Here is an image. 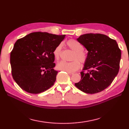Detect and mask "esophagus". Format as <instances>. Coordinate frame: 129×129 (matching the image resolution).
<instances>
[{
    "label": "esophagus",
    "instance_id": "obj_1",
    "mask_svg": "<svg viewBox=\"0 0 129 129\" xmlns=\"http://www.w3.org/2000/svg\"><path fill=\"white\" fill-rule=\"evenodd\" d=\"M68 73L70 75H73L74 74V73Z\"/></svg>",
    "mask_w": 129,
    "mask_h": 129
}]
</instances>
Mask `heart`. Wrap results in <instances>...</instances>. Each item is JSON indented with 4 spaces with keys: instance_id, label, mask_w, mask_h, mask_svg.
I'll list each match as a JSON object with an SVG mask.
<instances>
[{
    "instance_id": "b5f03b06",
    "label": "heart",
    "mask_w": 129,
    "mask_h": 129,
    "mask_svg": "<svg viewBox=\"0 0 129 129\" xmlns=\"http://www.w3.org/2000/svg\"><path fill=\"white\" fill-rule=\"evenodd\" d=\"M66 45L69 48L74 52L73 57H72V60H74L70 62L61 61L56 65V68L59 70L66 71L67 73H73L80 69L81 64L79 62L80 61L82 63H84L86 62L87 55L83 51V49H84L83 46L78 41L70 39L67 41ZM62 47L63 44L60 43L54 49L53 54L54 57L56 60H58L60 58L61 53H62ZM79 60L80 61H79Z\"/></svg>"
}]
</instances>
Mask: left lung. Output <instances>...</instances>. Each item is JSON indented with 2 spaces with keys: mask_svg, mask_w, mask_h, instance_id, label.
Segmentation results:
<instances>
[{
  "mask_svg": "<svg viewBox=\"0 0 129 129\" xmlns=\"http://www.w3.org/2000/svg\"><path fill=\"white\" fill-rule=\"evenodd\" d=\"M77 40L85 47L88 54L80 73L81 80L75 85L86 93L101 92L111 84L118 73L121 50L116 40L102 34H85Z\"/></svg>",
  "mask_w": 129,
  "mask_h": 129,
  "instance_id": "left-lung-1",
  "label": "left lung"
}]
</instances>
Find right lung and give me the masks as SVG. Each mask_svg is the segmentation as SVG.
Listing matches in <instances>:
<instances>
[{"label": "right lung", "mask_w": 129, "mask_h": 129, "mask_svg": "<svg viewBox=\"0 0 129 129\" xmlns=\"http://www.w3.org/2000/svg\"><path fill=\"white\" fill-rule=\"evenodd\" d=\"M65 36L38 31L17 40L10 63L13 79L22 90L38 94L54 85L58 72L53 53Z\"/></svg>", "instance_id": "right-lung-1"}]
</instances>
